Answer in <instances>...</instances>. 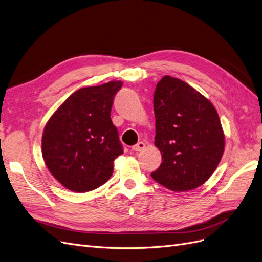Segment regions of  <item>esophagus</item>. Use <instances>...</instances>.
I'll return each mask as SVG.
<instances>
[{"label":"esophagus","mask_w":262,"mask_h":262,"mask_svg":"<svg viewBox=\"0 0 262 262\" xmlns=\"http://www.w3.org/2000/svg\"><path fill=\"white\" fill-rule=\"evenodd\" d=\"M145 148V143L144 142H139V143H137L136 145L132 146V150H134V152H141L142 149Z\"/></svg>","instance_id":"34e87169"}]
</instances>
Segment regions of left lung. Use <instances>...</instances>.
<instances>
[{"label":"left lung","mask_w":262,"mask_h":262,"mask_svg":"<svg viewBox=\"0 0 262 262\" xmlns=\"http://www.w3.org/2000/svg\"><path fill=\"white\" fill-rule=\"evenodd\" d=\"M155 146L162 164L152 178L175 192L203 185L224 153L225 137L216 109L192 86L165 75L154 93Z\"/></svg>","instance_id":"obj_1"}]
</instances>
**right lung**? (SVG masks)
<instances>
[{"mask_svg": "<svg viewBox=\"0 0 262 262\" xmlns=\"http://www.w3.org/2000/svg\"><path fill=\"white\" fill-rule=\"evenodd\" d=\"M121 81L74 92L55 110L42 133L43 161L51 175L74 192H87L112 177L123 154L112 112Z\"/></svg>", "mask_w": 262, "mask_h": 262, "instance_id": "obj_1", "label": "right lung"}]
</instances>
